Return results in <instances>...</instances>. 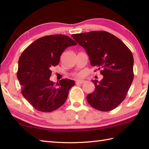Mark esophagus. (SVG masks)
<instances>
[{
    "instance_id": "34e87169",
    "label": "esophagus",
    "mask_w": 149,
    "mask_h": 149,
    "mask_svg": "<svg viewBox=\"0 0 149 149\" xmlns=\"http://www.w3.org/2000/svg\"><path fill=\"white\" fill-rule=\"evenodd\" d=\"M84 81H82V80H78V81H76V84H83L84 83Z\"/></svg>"
}]
</instances>
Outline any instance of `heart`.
Listing matches in <instances>:
<instances>
[{
	"mask_svg": "<svg viewBox=\"0 0 149 149\" xmlns=\"http://www.w3.org/2000/svg\"><path fill=\"white\" fill-rule=\"evenodd\" d=\"M75 75H76V76H77V77H81V74H76Z\"/></svg>",
	"mask_w": 149,
	"mask_h": 149,
	"instance_id": "heart-1",
	"label": "heart"
}]
</instances>
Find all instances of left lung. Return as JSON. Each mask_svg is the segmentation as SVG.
I'll return each instance as SVG.
<instances>
[{
    "label": "left lung",
    "instance_id": "8db88e82",
    "mask_svg": "<svg viewBox=\"0 0 149 149\" xmlns=\"http://www.w3.org/2000/svg\"><path fill=\"white\" fill-rule=\"evenodd\" d=\"M72 37L86 50L91 65L103 75L99 82L92 80L95 90L88 95V102L101 111L116 108L125 99L134 79V59L131 50L106 31L75 34Z\"/></svg>",
    "mask_w": 149,
    "mask_h": 149
}]
</instances>
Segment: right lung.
<instances>
[{
  "instance_id": "add662e5",
  "label": "right lung",
  "mask_w": 149,
  "mask_h": 149,
  "mask_svg": "<svg viewBox=\"0 0 149 149\" xmlns=\"http://www.w3.org/2000/svg\"><path fill=\"white\" fill-rule=\"evenodd\" d=\"M76 44L67 36L54 34L34 41L22 52L17 78L22 86V95L34 109L52 112L65 102L74 81L63 79L55 84L49 78L52 68L59 64L63 51Z\"/></svg>"
}]
</instances>
